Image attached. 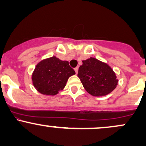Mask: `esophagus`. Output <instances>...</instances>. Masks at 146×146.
I'll use <instances>...</instances> for the list:
<instances>
[{"mask_svg":"<svg viewBox=\"0 0 146 146\" xmlns=\"http://www.w3.org/2000/svg\"><path fill=\"white\" fill-rule=\"evenodd\" d=\"M75 73H76V74H78V67H76V68H75Z\"/></svg>","mask_w":146,"mask_h":146,"instance_id":"obj_1","label":"esophagus"}]
</instances>
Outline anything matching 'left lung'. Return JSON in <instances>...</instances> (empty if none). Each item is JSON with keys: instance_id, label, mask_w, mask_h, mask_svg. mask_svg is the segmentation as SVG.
<instances>
[{"instance_id": "left-lung-1", "label": "left lung", "mask_w": 146, "mask_h": 146, "mask_svg": "<svg viewBox=\"0 0 146 146\" xmlns=\"http://www.w3.org/2000/svg\"><path fill=\"white\" fill-rule=\"evenodd\" d=\"M78 77L85 90L93 96H105L118 84V80L112 68L95 58L83 60Z\"/></svg>"}]
</instances>
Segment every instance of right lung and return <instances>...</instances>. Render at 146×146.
Instances as JSON below:
<instances>
[{"instance_id":"1","label":"right lung","mask_w":146,"mask_h":146,"mask_svg":"<svg viewBox=\"0 0 146 146\" xmlns=\"http://www.w3.org/2000/svg\"><path fill=\"white\" fill-rule=\"evenodd\" d=\"M75 74L68 61L53 56L38 63L31 79L33 86L41 94L55 95L64 89L69 77Z\"/></svg>"}]
</instances>
